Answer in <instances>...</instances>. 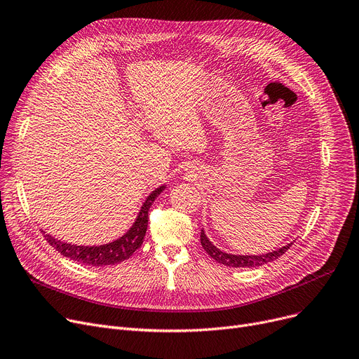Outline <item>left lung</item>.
<instances>
[{"mask_svg": "<svg viewBox=\"0 0 359 359\" xmlns=\"http://www.w3.org/2000/svg\"><path fill=\"white\" fill-rule=\"evenodd\" d=\"M201 244L202 248L205 249V252L208 253L215 262L221 263L224 266H230V268H256V266H262L265 265L268 262H272L275 259H278L279 256L284 255L290 248L291 244H285L276 250L263 253V255H233V253H227L219 250L217 246H214L212 241L206 237L205 231L201 230Z\"/></svg>", "mask_w": 359, "mask_h": 359, "instance_id": "obj_1", "label": "left lung"}]
</instances>
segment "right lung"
Instances as JSON below:
<instances>
[{
    "instance_id": "1",
    "label": "right lung",
    "mask_w": 359,
    "mask_h": 359,
    "mask_svg": "<svg viewBox=\"0 0 359 359\" xmlns=\"http://www.w3.org/2000/svg\"><path fill=\"white\" fill-rule=\"evenodd\" d=\"M165 186L167 184L158 186L157 189H154L147 196V199L141 205V210L134 224L130 225V229L125 234L106 244H99V246H79V244H71L55 238L46 231L42 233L55 250H58L62 256L71 260L84 263V265L88 266L115 265V263L126 260L129 256L134 255L135 250L141 248L148 227V211L151 208V205L156 201V198L165 189Z\"/></svg>"
}]
</instances>
